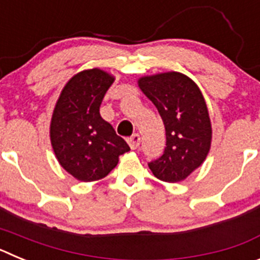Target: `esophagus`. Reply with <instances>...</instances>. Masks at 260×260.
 <instances>
[{
  "label": "esophagus",
  "instance_id": "esophagus-1",
  "mask_svg": "<svg viewBox=\"0 0 260 260\" xmlns=\"http://www.w3.org/2000/svg\"><path fill=\"white\" fill-rule=\"evenodd\" d=\"M127 143L132 150H137L138 147H139V144H141V137H139V134H133L132 137L127 139Z\"/></svg>",
  "mask_w": 260,
  "mask_h": 260
}]
</instances>
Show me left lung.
<instances>
[{"instance_id":"8db88e82","label":"left lung","mask_w":260,"mask_h":260,"mask_svg":"<svg viewBox=\"0 0 260 260\" xmlns=\"http://www.w3.org/2000/svg\"><path fill=\"white\" fill-rule=\"evenodd\" d=\"M138 84L157 108L167 135L164 152L148 167L158 180L180 182L210 151L212 130L203 95L190 78L176 71L141 78Z\"/></svg>"}]
</instances>
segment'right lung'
Instances as JSON below:
<instances>
[{"label":"right lung","instance_id":"add662e5","mask_svg":"<svg viewBox=\"0 0 260 260\" xmlns=\"http://www.w3.org/2000/svg\"><path fill=\"white\" fill-rule=\"evenodd\" d=\"M114 78L100 69L74 75L62 89L50 122V142L58 162L77 180L91 182L110 173L118 156L130 151L100 116Z\"/></svg>","mask_w":260,"mask_h":260}]
</instances>
